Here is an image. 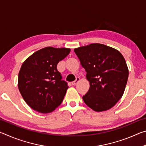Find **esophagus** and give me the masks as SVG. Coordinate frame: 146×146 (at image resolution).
I'll list each match as a JSON object with an SVG mask.
<instances>
[{
  "instance_id": "esophagus-1",
  "label": "esophagus",
  "mask_w": 146,
  "mask_h": 146,
  "mask_svg": "<svg viewBox=\"0 0 146 146\" xmlns=\"http://www.w3.org/2000/svg\"><path fill=\"white\" fill-rule=\"evenodd\" d=\"M79 80H80V78H79V77H76V80H75V81H73V82H71V85L75 86V85L76 84L78 83V82Z\"/></svg>"
}]
</instances>
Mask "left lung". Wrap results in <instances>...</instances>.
I'll return each mask as SVG.
<instances>
[{"instance_id":"1","label":"left lung","mask_w":146,"mask_h":146,"mask_svg":"<svg viewBox=\"0 0 146 146\" xmlns=\"http://www.w3.org/2000/svg\"><path fill=\"white\" fill-rule=\"evenodd\" d=\"M74 51L87 72L90 84L82 97L86 104L97 112L113 108L122 98L129 75L123 55L116 49L97 43Z\"/></svg>"}]
</instances>
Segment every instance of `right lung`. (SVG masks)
<instances>
[{"instance_id":"1","label":"right lung","mask_w":146,"mask_h":146,"mask_svg":"<svg viewBox=\"0 0 146 146\" xmlns=\"http://www.w3.org/2000/svg\"><path fill=\"white\" fill-rule=\"evenodd\" d=\"M69 48L46 47L29 56L19 73L20 93L29 107L39 113L52 112L60 105L68 83L56 66L70 53Z\"/></svg>"}]
</instances>
